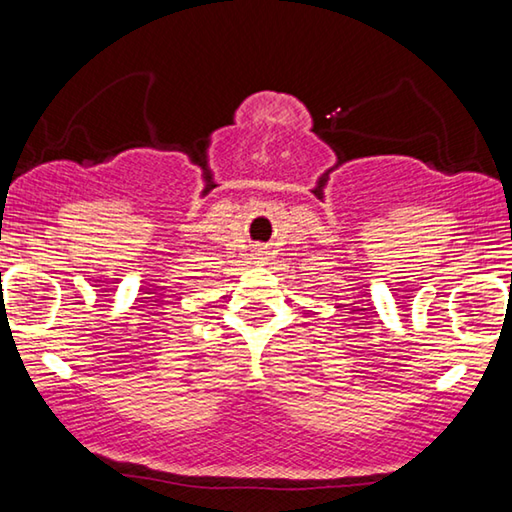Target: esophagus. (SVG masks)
<instances>
[{
	"instance_id": "esophagus-1",
	"label": "esophagus",
	"mask_w": 512,
	"mask_h": 512,
	"mask_svg": "<svg viewBox=\"0 0 512 512\" xmlns=\"http://www.w3.org/2000/svg\"><path fill=\"white\" fill-rule=\"evenodd\" d=\"M259 253H262V250H259Z\"/></svg>"
}]
</instances>
